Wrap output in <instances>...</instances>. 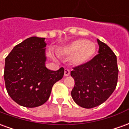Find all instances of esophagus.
Listing matches in <instances>:
<instances>
[{
	"mask_svg": "<svg viewBox=\"0 0 129 129\" xmlns=\"http://www.w3.org/2000/svg\"><path fill=\"white\" fill-rule=\"evenodd\" d=\"M69 75H70V70L68 68H66L64 70V75L67 77V76H69Z\"/></svg>",
	"mask_w": 129,
	"mask_h": 129,
	"instance_id": "34e87169",
	"label": "esophagus"
}]
</instances>
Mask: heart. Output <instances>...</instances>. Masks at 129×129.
Listing matches in <instances>:
<instances>
[{
  "instance_id": "obj_1",
  "label": "heart",
  "mask_w": 129,
  "mask_h": 129,
  "mask_svg": "<svg viewBox=\"0 0 129 129\" xmlns=\"http://www.w3.org/2000/svg\"><path fill=\"white\" fill-rule=\"evenodd\" d=\"M95 52V44L86 39L75 41L63 50L66 54L74 55L73 61L75 64H82L87 61L94 54Z\"/></svg>"
}]
</instances>
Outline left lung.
Instances as JSON below:
<instances>
[{
	"label": "left lung",
	"mask_w": 129,
	"mask_h": 129,
	"mask_svg": "<svg viewBox=\"0 0 129 129\" xmlns=\"http://www.w3.org/2000/svg\"><path fill=\"white\" fill-rule=\"evenodd\" d=\"M97 54L89 61L73 68L70 75L75 80L71 95L75 102L91 108L107 100L116 88L118 79L117 56L104 43L97 39Z\"/></svg>",
	"instance_id": "1"
}]
</instances>
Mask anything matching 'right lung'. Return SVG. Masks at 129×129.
<instances>
[{
    "mask_svg": "<svg viewBox=\"0 0 129 129\" xmlns=\"http://www.w3.org/2000/svg\"><path fill=\"white\" fill-rule=\"evenodd\" d=\"M45 38L30 37L16 45L5 58L4 79L10 97L27 108L37 107L50 97L52 88L61 79L64 68L45 67Z\"/></svg>",
    "mask_w": 129,
    "mask_h": 129,
    "instance_id": "1",
    "label": "right lung"
}]
</instances>
